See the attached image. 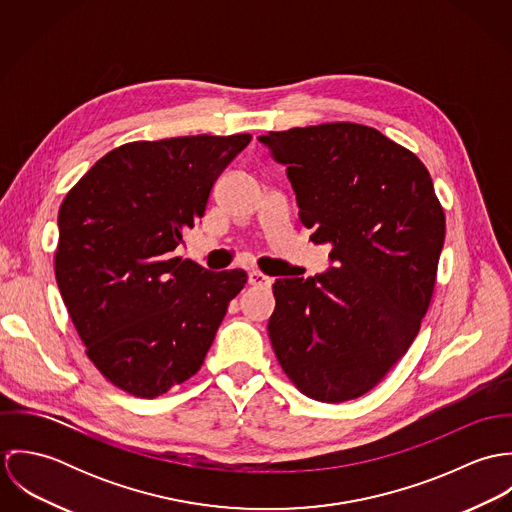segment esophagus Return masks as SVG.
I'll return each mask as SVG.
<instances>
[{
	"mask_svg": "<svg viewBox=\"0 0 512 512\" xmlns=\"http://www.w3.org/2000/svg\"><path fill=\"white\" fill-rule=\"evenodd\" d=\"M248 284L250 286H258V288H270L272 286V278L254 270V272L248 274Z\"/></svg>",
	"mask_w": 512,
	"mask_h": 512,
	"instance_id": "esophagus-1",
	"label": "esophagus"
}]
</instances>
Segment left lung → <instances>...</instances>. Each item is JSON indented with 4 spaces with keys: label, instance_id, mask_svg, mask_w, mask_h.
I'll list each match as a JSON object with an SVG mask.
<instances>
[{
    "label": "left lung",
    "instance_id": "left-lung-1",
    "mask_svg": "<svg viewBox=\"0 0 512 512\" xmlns=\"http://www.w3.org/2000/svg\"><path fill=\"white\" fill-rule=\"evenodd\" d=\"M258 142L288 167L309 240L331 246L327 272L272 286L274 353L305 396L359 398L404 357L432 301L445 238L432 177L412 151L361 124Z\"/></svg>",
    "mask_w": 512,
    "mask_h": 512
}]
</instances>
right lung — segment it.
I'll return each mask as SVG.
<instances>
[{
	"label": "right lung",
	"instance_id": "add662e5",
	"mask_svg": "<svg viewBox=\"0 0 512 512\" xmlns=\"http://www.w3.org/2000/svg\"><path fill=\"white\" fill-rule=\"evenodd\" d=\"M250 134L132 142L98 159L59 211L55 276L94 366L155 398L207 357L244 270L173 256Z\"/></svg>",
	"mask_w": 512,
	"mask_h": 512
}]
</instances>
